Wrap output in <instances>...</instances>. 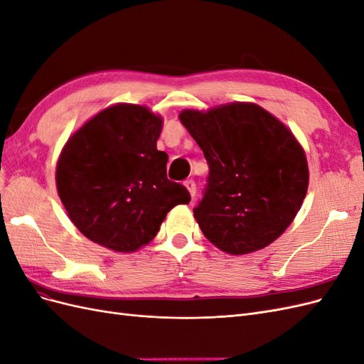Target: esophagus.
<instances>
[{"instance_id":"1","label":"esophagus","mask_w":364,"mask_h":364,"mask_svg":"<svg viewBox=\"0 0 364 364\" xmlns=\"http://www.w3.org/2000/svg\"><path fill=\"white\" fill-rule=\"evenodd\" d=\"M183 185L186 186V190H188L190 196L194 199V196H196V183H194V181H193V179H188V181L183 182Z\"/></svg>"}]
</instances>
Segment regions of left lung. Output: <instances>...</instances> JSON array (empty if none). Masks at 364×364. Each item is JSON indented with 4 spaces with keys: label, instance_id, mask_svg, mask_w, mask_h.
<instances>
[{
    "label": "left lung",
    "instance_id": "left-lung-1",
    "mask_svg": "<svg viewBox=\"0 0 364 364\" xmlns=\"http://www.w3.org/2000/svg\"><path fill=\"white\" fill-rule=\"evenodd\" d=\"M181 123L209 167L194 218L230 255L273 243L299 213L308 190L305 151L278 118L255 103L182 111Z\"/></svg>",
    "mask_w": 364,
    "mask_h": 364
}]
</instances>
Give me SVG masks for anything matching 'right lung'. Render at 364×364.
<instances>
[{"mask_svg": "<svg viewBox=\"0 0 364 364\" xmlns=\"http://www.w3.org/2000/svg\"><path fill=\"white\" fill-rule=\"evenodd\" d=\"M162 118L146 106L118 103L98 112L65 144L56 185L80 232L115 252H135L159 232L176 205L190 203L183 185L167 178L156 149Z\"/></svg>", "mask_w": 364, "mask_h": 364, "instance_id": "add662e5", "label": "right lung"}]
</instances>
